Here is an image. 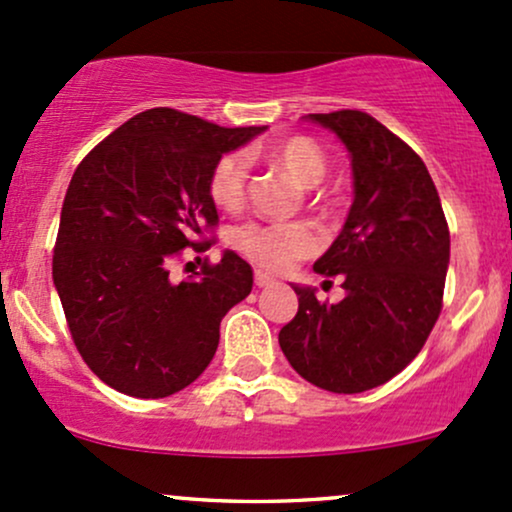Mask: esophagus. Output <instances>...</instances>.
Masks as SVG:
<instances>
[{
	"label": "esophagus",
	"mask_w": 512,
	"mask_h": 512,
	"mask_svg": "<svg viewBox=\"0 0 512 512\" xmlns=\"http://www.w3.org/2000/svg\"><path fill=\"white\" fill-rule=\"evenodd\" d=\"M254 283H256L258 287H268V285H273V283H275V278H273V275L263 273V271H256V275H254Z\"/></svg>",
	"instance_id": "obj_1"
}]
</instances>
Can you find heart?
Wrapping results in <instances>:
<instances>
[{"label":"heart","mask_w":512,"mask_h":512,"mask_svg":"<svg viewBox=\"0 0 512 512\" xmlns=\"http://www.w3.org/2000/svg\"><path fill=\"white\" fill-rule=\"evenodd\" d=\"M273 164L283 166L302 188H314L324 181L329 162L321 147L309 137L295 135L273 142L266 149ZM249 159L241 152H229L217 159L210 174V198L222 210H239L246 195ZM234 246L251 261L268 271H287L295 261L317 254L321 239L307 222H246L234 232Z\"/></svg>","instance_id":"obj_1"}]
</instances>
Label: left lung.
<instances>
[{
	"label": "left lung",
	"mask_w": 512,
	"mask_h": 512,
	"mask_svg": "<svg viewBox=\"0 0 512 512\" xmlns=\"http://www.w3.org/2000/svg\"><path fill=\"white\" fill-rule=\"evenodd\" d=\"M336 132L353 166V205L314 271L341 275L338 304L297 292L278 333L287 363L326 392L358 394L389 382L421 353L442 309L450 229L440 195L404 140L363 111L309 113Z\"/></svg>",
	"instance_id": "1"
}]
</instances>
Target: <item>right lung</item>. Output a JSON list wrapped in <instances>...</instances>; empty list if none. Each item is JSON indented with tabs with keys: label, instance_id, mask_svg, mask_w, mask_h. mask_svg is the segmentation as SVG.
I'll return each mask as SVG.
<instances>
[{
	"label": "right lung",
	"instance_id": "obj_1",
	"mask_svg": "<svg viewBox=\"0 0 512 512\" xmlns=\"http://www.w3.org/2000/svg\"><path fill=\"white\" fill-rule=\"evenodd\" d=\"M263 128H220L149 108L113 130L74 171L55 241L53 280L79 355L99 380L162 399L198 380L220 321L251 292L254 271L225 251L183 283L169 263L217 225L212 166Z\"/></svg>",
	"mask_w": 512,
	"mask_h": 512
}]
</instances>
